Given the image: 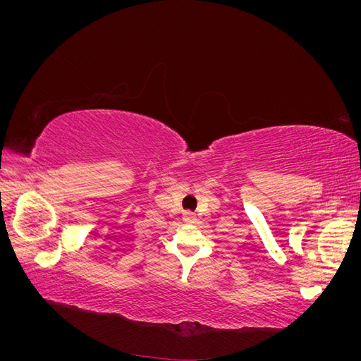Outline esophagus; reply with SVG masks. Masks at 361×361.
I'll list each match as a JSON object with an SVG mask.
<instances>
[{
    "label": "esophagus",
    "mask_w": 361,
    "mask_h": 361,
    "mask_svg": "<svg viewBox=\"0 0 361 361\" xmlns=\"http://www.w3.org/2000/svg\"><path fill=\"white\" fill-rule=\"evenodd\" d=\"M182 218H183V221L187 223V224H194L195 223V216L191 212H183Z\"/></svg>",
    "instance_id": "1"
}]
</instances>
